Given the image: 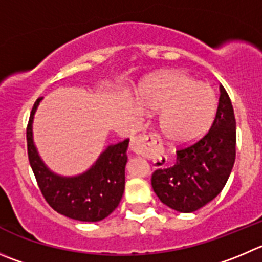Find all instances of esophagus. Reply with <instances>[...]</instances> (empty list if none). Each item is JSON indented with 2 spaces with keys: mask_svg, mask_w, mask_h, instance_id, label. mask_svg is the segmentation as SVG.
Here are the masks:
<instances>
[{
  "mask_svg": "<svg viewBox=\"0 0 262 262\" xmlns=\"http://www.w3.org/2000/svg\"><path fill=\"white\" fill-rule=\"evenodd\" d=\"M129 149L136 156L146 157L153 153L156 156L161 157V158H164L163 148L158 143V138H157L156 134H143V135L135 136L131 140Z\"/></svg>",
  "mask_w": 262,
  "mask_h": 262,
  "instance_id": "34e87169",
  "label": "esophagus"
}]
</instances>
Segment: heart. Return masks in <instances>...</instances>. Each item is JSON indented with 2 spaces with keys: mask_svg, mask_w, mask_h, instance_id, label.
Instances as JSON below:
<instances>
[{
  "mask_svg": "<svg viewBox=\"0 0 262 262\" xmlns=\"http://www.w3.org/2000/svg\"><path fill=\"white\" fill-rule=\"evenodd\" d=\"M139 103L146 111H162V135L178 145L191 144L207 134L217 112L212 87L179 71L163 72L149 79L140 90Z\"/></svg>",
  "mask_w": 262,
  "mask_h": 262,
  "instance_id": "obj_1",
  "label": "heart"
}]
</instances>
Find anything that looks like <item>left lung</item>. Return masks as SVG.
Instances as JSON below:
<instances>
[{"label": "left lung", "instance_id": "1", "mask_svg": "<svg viewBox=\"0 0 262 262\" xmlns=\"http://www.w3.org/2000/svg\"><path fill=\"white\" fill-rule=\"evenodd\" d=\"M236 127L228 92L220 86L215 121L201 140L176 150V163L151 175L162 203L179 212L199 210L219 195L235 162Z\"/></svg>", "mask_w": 262, "mask_h": 262}]
</instances>
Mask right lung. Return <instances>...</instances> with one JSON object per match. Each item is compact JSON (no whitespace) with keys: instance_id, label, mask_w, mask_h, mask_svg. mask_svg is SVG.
I'll return each instance as SVG.
<instances>
[{"instance_id":"obj_1","label":"right lung","mask_w":262,"mask_h":262,"mask_svg":"<svg viewBox=\"0 0 262 262\" xmlns=\"http://www.w3.org/2000/svg\"><path fill=\"white\" fill-rule=\"evenodd\" d=\"M42 98L32 108L27 126V146L32 170L42 195L56 212L78 221L95 223L111 215L124 190V167L128 139L108 146L95 164L82 175L63 178L45 166L33 144L32 123Z\"/></svg>"}]
</instances>
